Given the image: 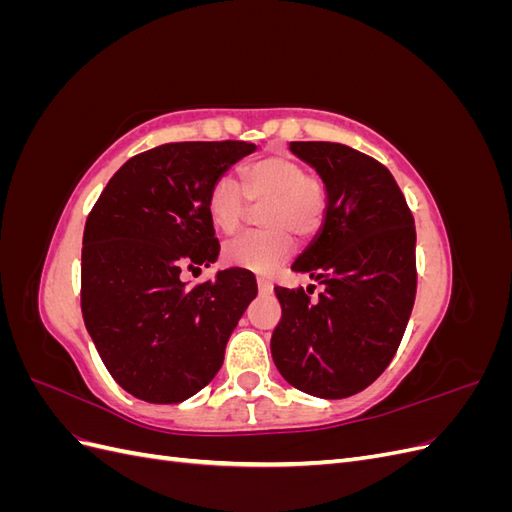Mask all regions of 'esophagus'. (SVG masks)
Here are the masks:
<instances>
[{
	"label": "esophagus",
	"instance_id": "obj_1",
	"mask_svg": "<svg viewBox=\"0 0 512 512\" xmlns=\"http://www.w3.org/2000/svg\"><path fill=\"white\" fill-rule=\"evenodd\" d=\"M256 284H258L260 294H271L273 292V284L269 280H265V277H258Z\"/></svg>",
	"mask_w": 512,
	"mask_h": 512
}]
</instances>
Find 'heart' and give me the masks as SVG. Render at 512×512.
<instances>
[{"label": "heart", "mask_w": 512, "mask_h": 512, "mask_svg": "<svg viewBox=\"0 0 512 512\" xmlns=\"http://www.w3.org/2000/svg\"><path fill=\"white\" fill-rule=\"evenodd\" d=\"M245 190L230 175L213 181L207 196L211 224L224 235L239 230L247 198L267 203L262 224L267 230L247 232L224 247L232 267L267 275L292 254V232L312 235L322 222L327 192L318 177L307 175L305 166L290 156H267L243 168Z\"/></svg>", "instance_id": "1"}]
</instances>
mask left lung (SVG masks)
<instances>
[{
  "instance_id": "obj_1",
  "label": "left lung",
  "mask_w": 512,
  "mask_h": 512,
  "mask_svg": "<svg viewBox=\"0 0 512 512\" xmlns=\"http://www.w3.org/2000/svg\"><path fill=\"white\" fill-rule=\"evenodd\" d=\"M324 183L320 230L292 262L324 290L275 288L273 363L294 389L342 399L393 361L416 297V230L389 168L339 143H290Z\"/></svg>"
}]
</instances>
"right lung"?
<instances>
[{
  "mask_svg": "<svg viewBox=\"0 0 512 512\" xmlns=\"http://www.w3.org/2000/svg\"><path fill=\"white\" fill-rule=\"evenodd\" d=\"M256 151L243 141L168 143L130 158L106 183L83 232L81 309L108 374L149 404H179L215 378L228 339L256 297L230 267L188 286L220 243L209 220L213 181Z\"/></svg>",
  "mask_w": 512,
  "mask_h": 512,
  "instance_id": "add662e5",
  "label": "right lung"
}]
</instances>
